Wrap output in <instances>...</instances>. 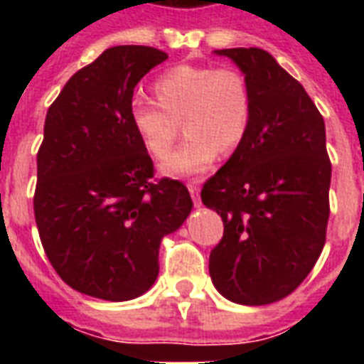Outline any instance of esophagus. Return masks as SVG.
<instances>
[{
  "instance_id": "esophagus-1",
  "label": "esophagus",
  "mask_w": 364,
  "mask_h": 364,
  "mask_svg": "<svg viewBox=\"0 0 364 364\" xmlns=\"http://www.w3.org/2000/svg\"><path fill=\"white\" fill-rule=\"evenodd\" d=\"M187 187H188V193H191V196H193L194 205H200V185H198V181H191Z\"/></svg>"
}]
</instances>
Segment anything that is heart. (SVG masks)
I'll list each match as a JSON object with an SVG mask.
<instances>
[{"label":"heart","instance_id":"1","mask_svg":"<svg viewBox=\"0 0 364 364\" xmlns=\"http://www.w3.org/2000/svg\"><path fill=\"white\" fill-rule=\"evenodd\" d=\"M154 100L136 98L130 121L139 141L151 156H170L181 121L187 141L164 164L168 173H198L217 159L240 147L251 122V87L236 68L176 65L153 85Z\"/></svg>","mask_w":364,"mask_h":364}]
</instances>
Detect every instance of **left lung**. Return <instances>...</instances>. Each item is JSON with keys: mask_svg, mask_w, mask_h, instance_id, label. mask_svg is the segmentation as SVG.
Segmentation results:
<instances>
[{"mask_svg": "<svg viewBox=\"0 0 364 364\" xmlns=\"http://www.w3.org/2000/svg\"><path fill=\"white\" fill-rule=\"evenodd\" d=\"M251 87V122L227 164L202 187L225 232L210 276L225 299L264 306L304 282L325 245L331 159L325 122L304 87L262 48L215 50Z\"/></svg>", "mask_w": 364, "mask_h": 364, "instance_id": "left-lung-1", "label": "left lung"}]
</instances>
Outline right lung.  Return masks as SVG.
I'll use <instances>...</instances> for the list:
<instances>
[{
  "mask_svg": "<svg viewBox=\"0 0 364 364\" xmlns=\"http://www.w3.org/2000/svg\"><path fill=\"white\" fill-rule=\"evenodd\" d=\"M168 58L121 45L65 82L37 151L33 213L50 264L71 289L122 302L151 289L162 238L193 210L187 187L154 179L130 121L134 88Z\"/></svg>",
  "mask_w": 364,
  "mask_h": 364,
  "instance_id": "1",
  "label": "right lung"
}]
</instances>
